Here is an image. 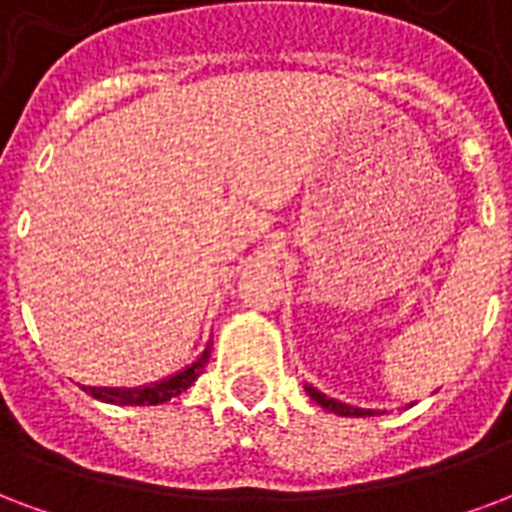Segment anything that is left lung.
I'll return each mask as SVG.
<instances>
[{
  "label": "left lung",
  "instance_id": "left-lung-1",
  "mask_svg": "<svg viewBox=\"0 0 512 512\" xmlns=\"http://www.w3.org/2000/svg\"><path fill=\"white\" fill-rule=\"evenodd\" d=\"M305 388H307V394H310V399H313V402H318V405L324 407V410H329V413H337V416H345V418L370 416V410H359V407L343 405V402H337V399H329L326 394H321V391H315L313 386H305Z\"/></svg>",
  "mask_w": 512,
  "mask_h": 512
}]
</instances>
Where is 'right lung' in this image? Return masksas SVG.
<instances>
[{
  "instance_id": "1",
  "label": "right lung",
  "mask_w": 512,
  "mask_h": 512,
  "mask_svg": "<svg viewBox=\"0 0 512 512\" xmlns=\"http://www.w3.org/2000/svg\"><path fill=\"white\" fill-rule=\"evenodd\" d=\"M207 359H210V348H207L191 367H186V370L178 372V375H172V378L161 380V383H153V386L86 388V391L94 399H102V402H110V405H161V402H167V399L183 394V391L202 375Z\"/></svg>"
}]
</instances>
